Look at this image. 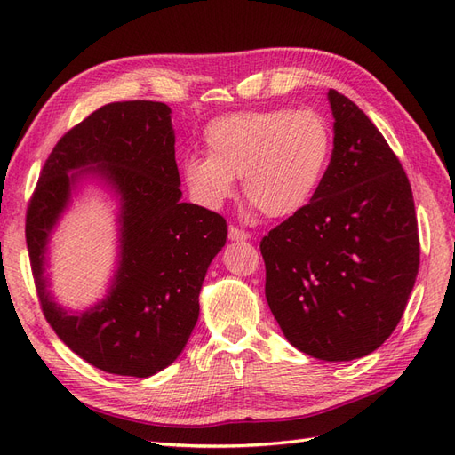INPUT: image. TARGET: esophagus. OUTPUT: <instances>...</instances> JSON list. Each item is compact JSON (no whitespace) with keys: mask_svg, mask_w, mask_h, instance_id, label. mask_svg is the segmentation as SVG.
Masks as SVG:
<instances>
[{"mask_svg":"<svg viewBox=\"0 0 455 455\" xmlns=\"http://www.w3.org/2000/svg\"><path fill=\"white\" fill-rule=\"evenodd\" d=\"M229 239L231 241H249L251 235L244 229H239L235 226H229Z\"/></svg>","mask_w":455,"mask_h":455,"instance_id":"34e87169","label":"esophagus"}]
</instances>
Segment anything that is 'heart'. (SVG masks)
Wrapping results in <instances>:
<instances>
[{"instance_id":"heart-1","label":"heart","mask_w":455,"mask_h":455,"mask_svg":"<svg viewBox=\"0 0 455 455\" xmlns=\"http://www.w3.org/2000/svg\"><path fill=\"white\" fill-rule=\"evenodd\" d=\"M206 154L188 156L184 180L194 199L218 209L235 191L267 218L301 212L321 189L334 154V134L313 109H254L212 119Z\"/></svg>"}]
</instances>
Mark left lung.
Returning <instances> with one entry per match:
<instances>
[{"label":"left lung","mask_w":455,"mask_h":455,"mask_svg":"<svg viewBox=\"0 0 455 455\" xmlns=\"http://www.w3.org/2000/svg\"><path fill=\"white\" fill-rule=\"evenodd\" d=\"M334 154L304 211L261 239L266 298L301 353L339 363L376 351L406 309L419 269L414 196L363 109L330 89Z\"/></svg>","instance_id":"left-lung-1"}]
</instances>
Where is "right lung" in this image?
Wrapping results in <instances>:
<instances>
[{"mask_svg":"<svg viewBox=\"0 0 455 455\" xmlns=\"http://www.w3.org/2000/svg\"><path fill=\"white\" fill-rule=\"evenodd\" d=\"M79 173L68 175V172ZM84 173L120 196V266L108 296L68 315L46 291L50 229ZM171 108L112 102L96 109L52 148L26 212V244L41 309L57 336L108 374L148 378L172 364L199 319V292L228 237L226 220L182 203Z\"/></svg>","mask_w":455,"mask_h":455,"instance_id":"obj_1","label":"right lung"}]
</instances>
